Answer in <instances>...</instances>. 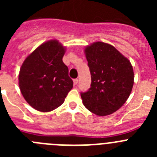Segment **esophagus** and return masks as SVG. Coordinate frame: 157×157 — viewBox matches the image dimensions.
Returning <instances> with one entry per match:
<instances>
[{
	"label": "esophagus",
	"mask_w": 157,
	"mask_h": 157,
	"mask_svg": "<svg viewBox=\"0 0 157 157\" xmlns=\"http://www.w3.org/2000/svg\"><path fill=\"white\" fill-rule=\"evenodd\" d=\"M78 81V80L77 78H75V79H73V82H74V85H77Z\"/></svg>",
	"instance_id": "34e87169"
}]
</instances>
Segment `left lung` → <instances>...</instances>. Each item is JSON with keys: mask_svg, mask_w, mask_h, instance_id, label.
Returning a JSON list of instances; mask_svg holds the SVG:
<instances>
[{"mask_svg": "<svg viewBox=\"0 0 157 157\" xmlns=\"http://www.w3.org/2000/svg\"><path fill=\"white\" fill-rule=\"evenodd\" d=\"M91 75V87L82 93L84 106L97 116H105L120 109L134 85L130 60L108 43L97 41L84 50Z\"/></svg>", "mask_w": 157, "mask_h": 157, "instance_id": "8db88e82", "label": "left lung"}]
</instances>
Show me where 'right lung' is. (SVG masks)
I'll return each mask as SVG.
<instances>
[{
  "mask_svg": "<svg viewBox=\"0 0 157 157\" xmlns=\"http://www.w3.org/2000/svg\"><path fill=\"white\" fill-rule=\"evenodd\" d=\"M66 48L57 40L42 43L27 56L19 74V86L27 103L39 112H51L64 102L73 87L63 63Z\"/></svg>",
  "mask_w": 157,
  "mask_h": 157,
  "instance_id": "add662e5",
  "label": "right lung"
}]
</instances>
